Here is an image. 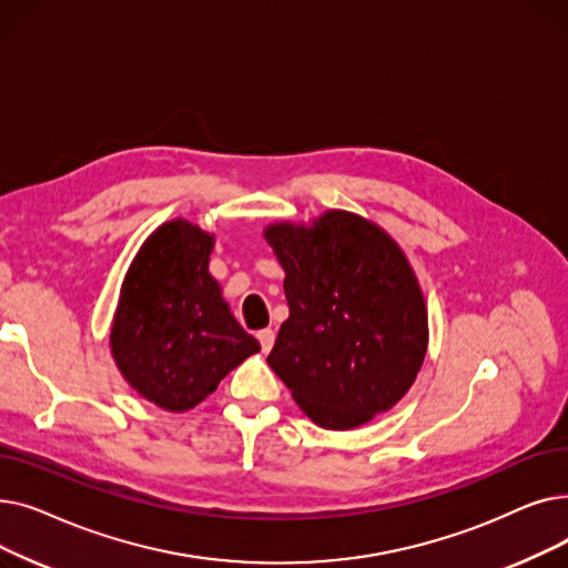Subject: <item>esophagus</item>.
Returning <instances> with one entry per match:
<instances>
[{"mask_svg": "<svg viewBox=\"0 0 568 568\" xmlns=\"http://www.w3.org/2000/svg\"><path fill=\"white\" fill-rule=\"evenodd\" d=\"M257 341L262 345V352H268V349L274 347L276 334H274V329H262V332H257Z\"/></svg>", "mask_w": 568, "mask_h": 568, "instance_id": "obj_1", "label": "esophagus"}]
</instances>
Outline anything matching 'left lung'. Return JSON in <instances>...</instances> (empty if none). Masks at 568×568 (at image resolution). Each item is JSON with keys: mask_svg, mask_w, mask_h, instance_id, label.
<instances>
[{"mask_svg": "<svg viewBox=\"0 0 568 568\" xmlns=\"http://www.w3.org/2000/svg\"><path fill=\"white\" fill-rule=\"evenodd\" d=\"M262 234L285 272L290 306L266 364L296 405L326 430L392 409L428 349L424 292L396 239L345 209Z\"/></svg>", "mask_w": 568, "mask_h": 568, "instance_id": "left-lung-1", "label": "left lung"}]
</instances>
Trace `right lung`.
<instances>
[{
	"instance_id": "obj_1",
	"label": "right lung",
	"mask_w": 568,
	"mask_h": 568,
	"mask_svg": "<svg viewBox=\"0 0 568 568\" xmlns=\"http://www.w3.org/2000/svg\"><path fill=\"white\" fill-rule=\"evenodd\" d=\"M216 234L186 219L159 225L138 248L119 290L110 354L144 400L186 412L260 352L209 274Z\"/></svg>"
}]
</instances>
